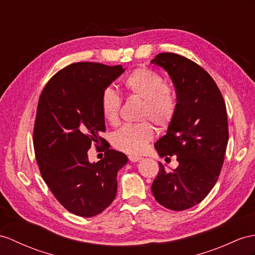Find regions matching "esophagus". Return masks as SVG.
Wrapping results in <instances>:
<instances>
[{
    "label": "esophagus",
    "mask_w": 255,
    "mask_h": 255,
    "mask_svg": "<svg viewBox=\"0 0 255 255\" xmlns=\"http://www.w3.org/2000/svg\"><path fill=\"white\" fill-rule=\"evenodd\" d=\"M128 159H129V161H131V162H137V161L141 160L142 158L138 157V156H129Z\"/></svg>",
    "instance_id": "34e87169"
}]
</instances>
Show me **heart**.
<instances>
[{
  "label": "heart",
  "instance_id": "heart-1",
  "mask_svg": "<svg viewBox=\"0 0 255 255\" xmlns=\"http://www.w3.org/2000/svg\"><path fill=\"white\" fill-rule=\"evenodd\" d=\"M123 85L128 94L142 99L140 119H150L159 128H166L176 113V96L169 86L164 84L162 77L147 68H138L124 79ZM121 99L117 93L107 89L103 93L101 109L104 119L110 124L119 120ZM154 135V128L148 121L127 124L115 133V147L132 154H137L146 149L149 140Z\"/></svg>",
  "mask_w": 255,
  "mask_h": 255
}]
</instances>
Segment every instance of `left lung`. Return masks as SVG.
I'll return each mask as SVG.
<instances>
[{
    "instance_id": "1",
    "label": "left lung",
    "mask_w": 255,
    "mask_h": 255,
    "mask_svg": "<svg viewBox=\"0 0 255 255\" xmlns=\"http://www.w3.org/2000/svg\"><path fill=\"white\" fill-rule=\"evenodd\" d=\"M169 73L176 91V113L167 131L154 144L161 158L176 156L178 166L162 163L151 185L161 206L183 211L200 203L214 187L228 142L225 102L210 74L194 61L173 53L151 61Z\"/></svg>"
}]
</instances>
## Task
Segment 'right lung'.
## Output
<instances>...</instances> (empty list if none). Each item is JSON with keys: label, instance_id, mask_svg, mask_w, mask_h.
<instances>
[{"label": "right lung", "instance_id": "obj_1", "mask_svg": "<svg viewBox=\"0 0 255 255\" xmlns=\"http://www.w3.org/2000/svg\"><path fill=\"white\" fill-rule=\"evenodd\" d=\"M124 72L121 65L74 63L53 76L39 99L33 146L41 175L61 206L92 217L115 200L117 173L128 163L126 154L107 149L90 162L92 142H104L103 93Z\"/></svg>", "mask_w": 255, "mask_h": 255}]
</instances>
